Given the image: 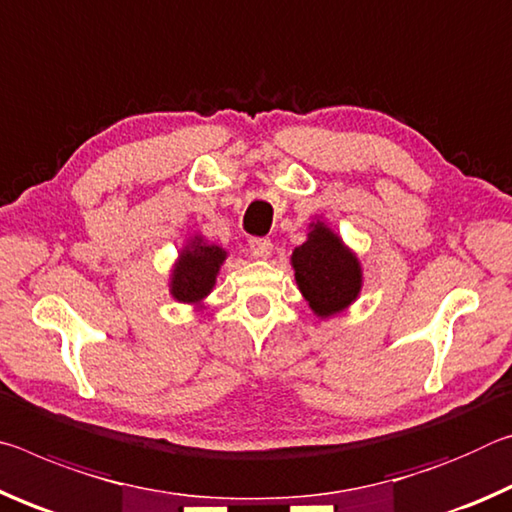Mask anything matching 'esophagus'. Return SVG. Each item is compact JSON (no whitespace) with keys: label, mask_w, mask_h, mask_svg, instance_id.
<instances>
[{"label":"esophagus","mask_w":512,"mask_h":512,"mask_svg":"<svg viewBox=\"0 0 512 512\" xmlns=\"http://www.w3.org/2000/svg\"><path fill=\"white\" fill-rule=\"evenodd\" d=\"M272 240L267 238H251L249 240V251L254 258H270L272 256Z\"/></svg>","instance_id":"obj_1"}]
</instances>
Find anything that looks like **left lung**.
Here are the masks:
<instances>
[{"label":"left lung","mask_w":512,"mask_h":512,"mask_svg":"<svg viewBox=\"0 0 512 512\" xmlns=\"http://www.w3.org/2000/svg\"><path fill=\"white\" fill-rule=\"evenodd\" d=\"M292 267L301 295L320 317L345 311L363 283L358 258L324 222L313 224L308 240L292 251Z\"/></svg>","instance_id":"1"}]
</instances>
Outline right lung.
Returning <instances> with one entry per match:
<instances>
[{
	"instance_id": "add662e5",
	"label": "right lung",
	"mask_w": 512,
	"mask_h": 512,
	"mask_svg": "<svg viewBox=\"0 0 512 512\" xmlns=\"http://www.w3.org/2000/svg\"><path fill=\"white\" fill-rule=\"evenodd\" d=\"M226 251L217 245H206L201 238L190 240L174 265L170 290L183 304H199L215 286V276L224 263Z\"/></svg>"
}]
</instances>
